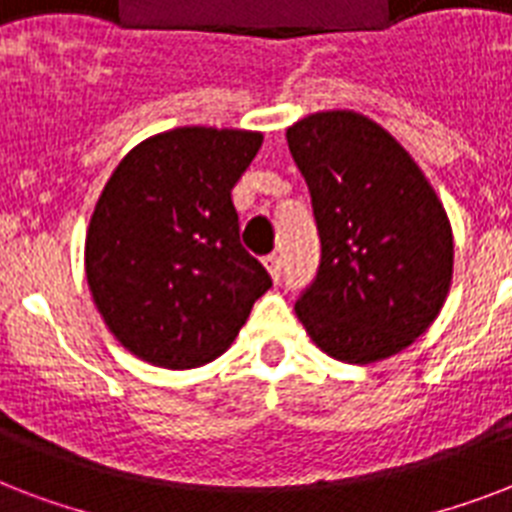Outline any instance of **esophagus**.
<instances>
[{"mask_svg": "<svg viewBox=\"0 0 512 512\" xmlns=\"http://www.w3.org/2000/svg\"><path fill=\"white\" fill-rule=\"evenodd\" d=\"M263 265H265V268H268V273H271L273 279H276V281L281 279V257L279 255L263 257Z\"/></svg>", "mask_w": 512, "mask_h": 512, "instance_id": "34e87169", "label": "esophagus"}]
</instances>
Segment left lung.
<instances>
[{
    "label": "left lung",
    "instance_id": "left-lung-1",
    "mask_svg": "<svg viewBox=\"0 0 512 512\" xmlns=\"http://www.w3.org/2000/svg\"><path fill=\"white\" fill-rule=\"evenodd\" d=\"M311 191L319 271L297 319L329 356L388 358L433 324L452 284V228L414 159L353 111L313 114L287 130Z\"/></svg>",
    "mask_w": 512,
    "mask_h": 512
}]
</instances>
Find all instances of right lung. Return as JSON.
I'll use <instances>...</instances> for the list:
<instances>
[{"label":"right lung","instance_id":"obj_1","mask_svg":"<svg viewBox=\"0 0 512 512\" xmlns=\"http://www.w3.org/2000/svg\"><path fill=\"white\" fill-rule=\"evenodd\" d=\"M260 146V132L177 127L132 148L100 193L87 284L116 340L148 364L217 358L271 289L231 199Z\"/></svg>","mask_w":512,"mask_h":512}]
</instances>
